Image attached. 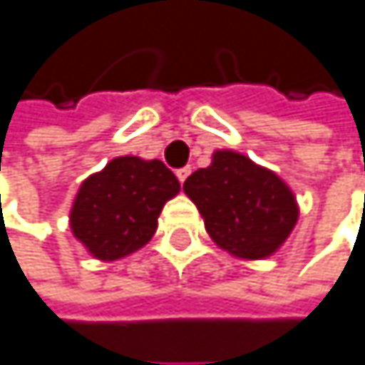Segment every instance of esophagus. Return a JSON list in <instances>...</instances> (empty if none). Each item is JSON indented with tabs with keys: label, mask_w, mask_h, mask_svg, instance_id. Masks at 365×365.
<instances>
[{
	"label": "esophagus",
	"mask_w": 365,
	"mask_h": 365,
	"mask_svg": "<svg viewBox=\"0 0 365 365\" xmlns=\"http://www.w3.org/2000/svg\"><path fill=\"white\" fill-rule=\"evenodd\" d=\"M188 175H190V166H184V168L177 170V179L181 181V184H184V181L188 179Z\"/></svg>",
	"instance_id": "1"
}]
</instances>
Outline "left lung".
Returning <instances> with one entry per match:
<instances>
[{"instance_id":"left-lung-1","label":"left lung","mask_w":365,"mask_h":365,"mask_svg":"<svg viewBox=\"0 0 365 365\" xmlns=\"http://www.w3.org/2000/svg\"><path fill=\"white\" fill-rule=\"evenodd\" d=\"M210 238L240 259H264L281 249L299 220V203L285 181L251 158L218 149L207 168L184 181Z\"/></svg>"}]
</instances>
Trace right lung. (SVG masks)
Returning <instances> with one entry per match:
<instances>
[{"label":"right lung","mask_w":365,"mask_h":365,"mask_svg":"<svg viewBox=\"0 0 365 365\" xmlns=\"http://www.w3.org/2000/svg\"><path fill=\"white\" fill-rule=\"evenodd\" d=\"M179 190L160 160L114 158L82 181L68 214L71 231L95 259H120L153 238L164 203Z\"/></svg>","instance_id":"right-lung-1"}]
</instances>
